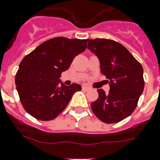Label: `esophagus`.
Here are the masks:
<instances>
[{"label": "esophagus", "instance_id": "esophagus-1", "mask_svg": "<svg viewBox=\"0 0 160 160\" xmlns=\"http://www.w3.org/2000/svg\"><path fill=\"white\" fill-rule=\"evenodd\" d=\"M82 88L85 89V90H90V89H91V88H90V87H88V86H83Z\"/></svg>", "mask_w": 160, "mask_h": 160}]
</instances>
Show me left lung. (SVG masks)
<instances>
[{
	"instance_id": "left-lung-1",
	"label": "left lung",
	"mask_w": 160,
	"mask_h": 160,
	"mask_svg": "<svg viewBox=\"0 0 160 160\" xmlns=\"http://www.w3.org/2000/svg\"><path fill=\"white\" fill-rule=\"evenodd\" d=\"M88 48L99 59L100 71L109 80L110 90L98 89L99 98L91 103L93 113L107 124L130 116L144 90L143 68L120 43L107 39H88Z\"/></svg>"
}]
</instances>
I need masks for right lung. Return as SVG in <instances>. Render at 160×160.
Returning <instances> with one entry per match:
<instances>
[{"instance_id":"add662e5","label":"right lung","mask_w":160,"mask_h":160,"mask_svg":"<svg viewBox=\"0 0 160 160\" xmlns=\"http://www.w3.org/2000/svg\"><path fill=\"white\" fill-rule=\"evenodd\" d=\"M88 40L56 37L41 43L20 63L15 85L22 106L35 119H55L81 86H65L60 80L74 57L87 48Z\"/></svg>"}]
</instances>
